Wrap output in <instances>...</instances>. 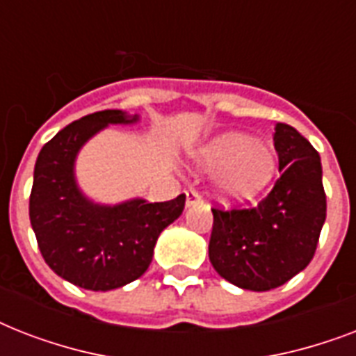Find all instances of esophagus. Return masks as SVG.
I'll use <instances>...</instances> for the list:
<instances>
[{"instance_id":"1","label":"esophagus","mask_w":356,"mask_h":356,"mask_svg":"<svg viewBox=\"0 0 356 356\" xmlns=\"http://www.w3.org/2000/svg\"><path fill=\"white\" fill-rule=\"evenodd\" d=\"M203 203L201 200V195L195 192V190H186V207H192V205H200Z\"/></svg>"}]
</instances>
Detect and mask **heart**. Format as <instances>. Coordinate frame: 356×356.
<instances>
[{"label": "heart", "mask_w": 356, "mask_h": 356, "mask_svg": "<svg viewBox=\"0 0 356 356\" xmlns=\"http://www.w3.org/2000/svg\"><path fill=\"white\" fill-rule=\"evenodd\" d=\"M197 164L209 172H223L218 195L225 201H243L259 195L275 175L273 151L259 145L248 134L229 133L197 153Z\"/></svg>", "instance_id": "b5f03b06"}]
</instances>
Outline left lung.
I'll return each mask as SVG.
<instances>
[{
  "label": "left lung",
  "instance_id": "8db88e82",
  "mask_svg": "<svg viewBox=\"0 0 356 356\" xmlns=\"http://www.w3.org/2000/svg\"><path fill=\"white\" fill-rule=\"evenodd\" d=\"M273 145L281 177L270 194L254 207L212 209L209 259L225 281L253 292L281 286L309 266L327 216L318 151L286 123L275 125Z\"/></svg>",
  "mask_w": 356,
  "mask_h": 356
}]
</instances>
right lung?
<instances>
[{"label": "right lung", "mask_w": 356, "mask_h": 356, "mask_svg": "<svg viewBox=\"0 0 356 356\" xmlns=\"http://www.w3.org/2000/svg\"><path fill=\"white\" fill-rule=\"evenodd\" d=\"M138 114L102 111L58 131L38 153L29 218L46 264L75 286L107 292L149 268L156 238L183 214L184 194L172 201L129 200L99 205L75 181L81 147L107 125L136 123Z\"/></svg>", "instance_id": "obj_1"}]
</instances>
